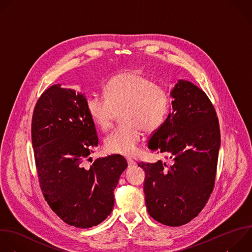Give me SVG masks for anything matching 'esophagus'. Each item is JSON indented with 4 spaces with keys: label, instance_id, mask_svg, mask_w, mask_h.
Instances as JSON below:
<instances>
[{
    "label": "esophagus",
    "instance_id": "esophagus-1",
    "mask_svg": "<svg viewBox=\"0 0 252 252\" xmlns=\"http://www.w3.org/2000/svg\"><path fill=\"white\" fill-rule=\"evenodd\" d=\"M126 161H127V164H128V167H129V168H133V167H135V166H136V162H135V161H133L132 159L127 158V159H126Z\"/></svg>",
    "mask_w": 252,
    "mask_h": 252
}]
</instances>
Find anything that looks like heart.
Masks as SVG:
<instances>
[{"instance_id": "1", "label": "heart", "mask_w": 252, "mask_h": 252, "mask_svg": "<svg viewBox=\"0 0 252 252\" xmlns=\"http://www.w3.org/2000/svg\"><path fill=\"white\" fill-rule=\"evenodd\" d=\"M88 114L103 131L114 126L118 113L124 122L105 139L107 151L132 155L142 130L154 132L164 123L170 108V93L166 88L136 71H125L110 78L105 96L92 95L86 102Z\"/></svg>"}]
</instances>
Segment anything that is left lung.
Returning a JSON list of instances; mask_svg holds the SVG:
<instances>
[{
    "mask_svg": "<svg viewBox=\"0 0 252 252\" xmlns=\"http://www.w3.org/2000/svg\"><path fill=\"white\" fill-rule=\"evenodd\" d=\"M172 112L152 132L148 147L172 159L139 162L145 172L147 212L169 226L189 222L206 206L215 186L220 132L216 110L207 94L180 80L172 93Z\"/></svg>",
    "mask_w": 252,
    "mask_h": 252,
    "instance_id": "8db88e82",
    "label": "left lung"
}]
</instances>
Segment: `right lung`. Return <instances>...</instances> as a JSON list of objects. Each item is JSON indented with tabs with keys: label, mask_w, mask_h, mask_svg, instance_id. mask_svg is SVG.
<instances>
[{
	"label": "right lung",
	"mask_w": 252,
	"mask_h": 252,
	"mask_svg": "<svg viewBox=\"0 0 252 252\" xmlns=\"http://www.w3.org/2000/svg\"><path fill=\"white\" fill-rule=\"evenodd\" d=\"M81 92L53 85L37 100L32 140L38 182L51 210L66 223L89 228L113 211L114 190L127 167L119 154L85 161L99 138ZM90 159V158H89Z\"/></svg>",
	"instance_id": "right-lung-1"
}]
</instances>
